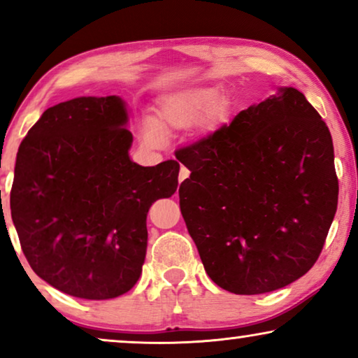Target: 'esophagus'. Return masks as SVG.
I'll return each mask as SVG.
<instances>
[{"label":"esophagus","instance_id":"esophagus-1","mask_svg":"<svg viewBox=\"0 0 358 358\" xmlns=\"http://www.w3.org/2000/svg\"><path fill=\"white\" fill-rule=\"evenodd\" d=\"M189 174H190V171L187 168H184V166H180V169H179V182H182V180L187 179Z\"/></svg>","mask_w":358,"mask_h":358}]
</instances>
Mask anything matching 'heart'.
Masks as SVG:
<instances>
[{
  "label": "heart",
  "instance_id": "b5f03b06",
  "mask_svg": "<svg viewBox=\"0 0 358 358\" xmlns=\"http://www.w3.org/2000/svg\"><path fill=\"white\" fill-rule=\"evenodd\" d=\"M220 92L213 87H195L166 97L159 104L156 122L146 120L141 129L143 141L150 146H159L164 135L161 129H185L207 117L208 124L220 117Z\"/></svg>",
  "mask_w": 358,
  "mask_h": 358
}]
</instances>
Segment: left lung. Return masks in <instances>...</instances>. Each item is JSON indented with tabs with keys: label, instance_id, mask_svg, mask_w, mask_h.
I'll return each mask as SVG.
<instances>
[{
	"label": "left lung",
	"instance_id": "obj_1",
	"mask_svg": "<svg viewBox=\"0 0 358 358\" xmlns=\"http://www.w3.org/2000/svg\"><path fill=\"white\" fill-rule=\"evenodd\" d=\"M180 213L208 277L236 295L278 290L320 257L337 210L331 131L283 87L176 153Z\"/></svg>",
	"mask_w": 358,
	"mask_h": 358
}]
</instances>
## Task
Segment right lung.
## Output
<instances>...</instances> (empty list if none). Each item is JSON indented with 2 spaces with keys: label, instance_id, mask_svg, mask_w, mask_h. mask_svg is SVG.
Masks as SVG:
<instances>
[{
  "label": "right lung",
  "instance_id": "add662e5",
  "mask_svg": "<svg viewBox=\"0 0 358 358\" xmlns=\"http://www.w3.org/2000/svg\"><path fill=\"white\" fill-rule=\"evenodd\" d=\"M117 96L48 107L19 146L11 217L32 271L63 293L109 300L135 285L146 215L178 190L174 159L138 166Z\"/></svg>",
  "mask_w": 358,
  "mask_h": 358
}]
</instances>
